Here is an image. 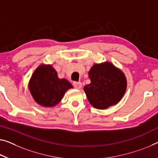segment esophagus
Returning <instances> with one entry per match:
<instances>
[{
  "instance_id": "34e87169",
  "label": "esophagus",
  "mask_w": 158,
  "mask_h": 158,
  "mask_svg": "<svg viewBox=\"0 0 158 158\" xmlns=\"http://www.w3.org/2000/svg\"><path fill=\"white\" fill-rule=\"evenodd\" d=\"M73 86L76 89H81L82 87V83L81 82H73Z\"/></svg>"
}]
</instances>
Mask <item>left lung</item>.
Wrapping results in <instances>:
<instances>
[{"label": "left lung", "instance_id": "1", "mask_svg": "<svg viewBox=\"0 0 158 158\" xmlns=\"http://www.w3.org/2000/svg\"><path fill=\"white\" fill-rule=\"evenodd\" d=\"M88 74L91 82L84 87V90L94 108L106 109L122 98L127 89V79L111 63L94 64Z\"/></svg>", "mask_w": 158, "mask_h": 158}]
</instances>
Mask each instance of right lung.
I'll return each instance as SVG.
<instances>
[{
    "label": "right lung",
    "instance_id": "obj_1",
    "mask_svg": "<svg viewBox=\"0 0 158 158\" xmlns=\"http://www.w3.org/2000/svg\"><path fill=\"white\" fill-rule=\"evenodd\" d=\"M73 86L65 79H59L51 65L38 67L31 76L29 89L35 102L43 106H53L61 100Z\"/></svg>",
    "mask_w": 158,
    "mask_h": 158
}]
</instances>
